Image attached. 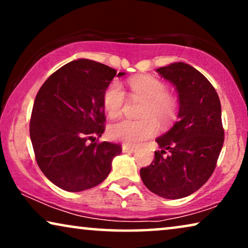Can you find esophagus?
Segmentation results:
<instances>
[{"instance_id": "34e87169", "label": "esophagus", "mask_w": 248, "mask_h": 248, "mask_svg": "<svg viewBox=\"0 0 248 248\" xmlns=\"http://www.w3.org/2000/svg\"><path fill=\"white\" fill-rule=\"evenodd\" d=\"M122 151L124 152V154H133V152L135 151V148L131 147V145H123L122 147Z\"/></svg>"}]
</instances>
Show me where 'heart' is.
<instances>
[{
    "label": "heart",
    "instance_id": "b5f03b06",
    "mask_svg": "<svg viewBox=\"0 0 248 248\" xmlns=\"http://www.w3.org/2000/svg\"><path fill=\"white\" fill-rule=\"evenodd\" d=\"M132 96L145 101L142 108L141 121L123 120L111 124L108 137L113 141L125 145H138L142 141L154 137L157 132V123L168 125L177 115V104L169 96L167 86L154 77H139L128 82ZM126 101L124 88L118 81L107 86L103 94L104 108L108 116L116 117L122 113Z\"/></svg>",
    "mask_w": 248,
    "mask_h": 248
}]
</instances>
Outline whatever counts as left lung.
Returning a JSON list of instances; mask_svg holds the SVG:
<instances>
[{
	"label": "left lung",
	"mask_w": 248,
	"mask_h": 248,
	"mask_svg": "<svg viewBox=\"0 0 248 248\" xmlns=\"http://www.w3.org/2000/svg\"><path fill=\"white\" fill-rule=\"evenodd\" d=\"M157 72L177 90L178 121L155 139L161 150L140 176L155 194L182 199L202 187L215 170L225 135L221 105L210 81L188 64L171 63Z\"/></svg>",
	"instance_id": "8db88e82"
}]
</instances>
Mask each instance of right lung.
Returning <instances> with one entry per match:
<instances>
[{
    "instance_id": "1",
    "label": "right lung",
    "mask_w": 248,
    "mask_h": 248,
    "mask_svg": "<svg viewBox=\"0 0 248 248\" xmlns=\"http://www.w3.org/2000/svg\"><path fill=\"white\" fill-rule=\"evenodd\" d=\"M116 73L105 64L76 60L54 72L37 93L30 118L35 157L44 175L64 191L100 184L122 152L120 144L96 141L105 131L104 91Z\"/></svg>"
}]
</instances>
